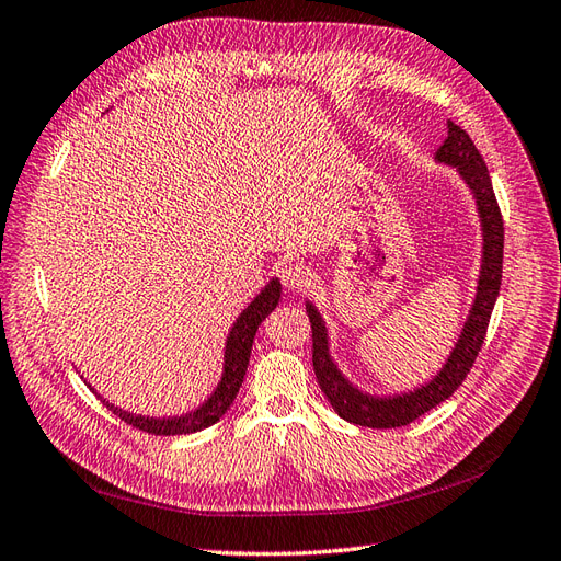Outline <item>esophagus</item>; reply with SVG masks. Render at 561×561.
I'll return each mask as SVG.
<instances>
[{
    "label": "esophagus",
    "instance_id": "esophagus-1",
    "mask_svg": "<svg viewBox=\"0 0 561 561\" xmlns=\"http://www.w3.org/2000/svg\"><path fill=\"white\" fill-rule=\"evenodd\" d=\"M312 279V270L302 263H286L282 267V284L286 286L289 291H300L306 289Z\"/></svg>",
    "mask_w": 561,
    "mask_h": 561
}]
</instances>
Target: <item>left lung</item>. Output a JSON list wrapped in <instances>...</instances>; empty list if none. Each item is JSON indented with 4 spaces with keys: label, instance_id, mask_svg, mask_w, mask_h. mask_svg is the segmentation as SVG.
<instances>
[{
    "label": "left lung",
    "instance_id": "1",
    "mask_svg": "<svg viewBox=\"0 0 561 561\" xmlns=\"http://www.w3.org/2000/svg\"><path fill=\"white\" fill-rule=\"evenodd\" d=\"M449 136L435 152V162L456 169L460 181L468 185L470 195L477 206L479 228H482V265H479L477 286L472 308L462 322L458 341L454 343L449 357L442 364V369L423 386L394 392V394H371L357 388L333 362L329 350V329L324 317L319 314L312 300H306V310L312 324V366L319 388L333 411L343 421L364 425V427H402L419 415L435 409L437 404L449 399L466 376L482 350L491 310L501 291L503 277V218L499 202L493 195V185L482 154L474 148L472 138L456 126L446 124Z\"/></svg>",
    "mask_w": 561,
    "mask_h": 561
}]
</instances>
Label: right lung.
<instances>
[{"instance_id":"right-lung-1","label":"right lung","mask_w":561,"mask_h":561,"mask_svg":"<svg viewBox=\"0 0 561 561\" xmlns=\"http://www.w3.org/2000/svg\"><path fill=\"white\" fill-rule=\"evenodd\" d=\"M279 298H282V284L277 277H272L263 286L261 294L255 296L242 310V314L234 319V324L226 339V350H222V374H220L218 386L197 409H192L183 415H164V419H157V415H142V413L115 407L112 402H107L105 397L95 392L91 386L89 388L99 394L101 402L112 413L119 415L124 423H129L142 432H150V435H192V432L209 427L218 423L222 415L228 413L230 404L234 402V397L244 382L253 335L259 331L263 319L279 306Z\"/></svg>"}]
</instances>
